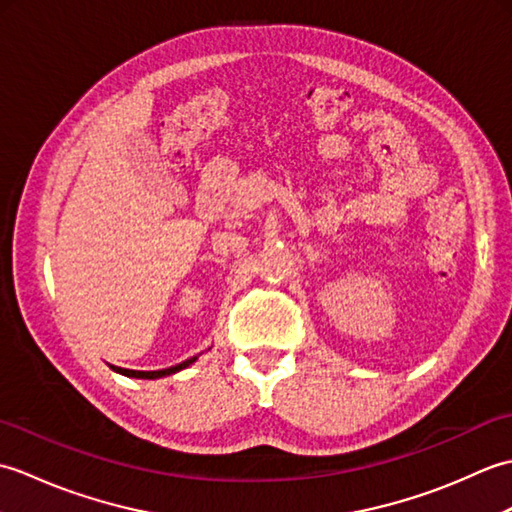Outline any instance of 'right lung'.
Returning a JSON list of instances; mask_svg holds the SVG:
<instances>
[{
	"label": "right lung",
	"mask_w": 512,
	"mask_h": 512,
	"mask_svg": "<svg viewBox=\"0 0 512 512\" xmlns=\"http://www.w3.org/2000/svg\"><path fill=\"white\" fill-rule=\"evenodd\" d=\"M193 361H195V356H191V358H187V361H182V363L173 365V367L156 369V372H136V369H123V367H114V369H116V372H121V374H125V376H134V378H160V376H167V374L178 372V369L189 367Z\"/></svg>",
	"instance_id": "1"
}]
</instances>
